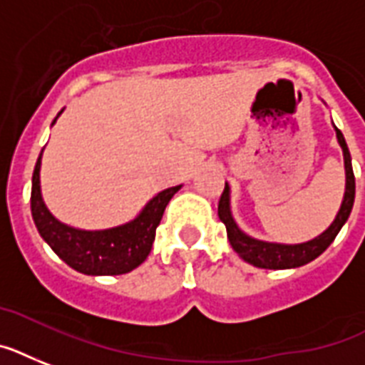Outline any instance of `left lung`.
<instances>
[{
    "label": "left lung",
    "mask_w": 365,
    "mask_h": 365,
    "mask_svg": "<svg viewBox=\"0 0 365 365\" xmlns=\"http://www.w3.org/2000/svg\"><path fill=\"white\" fill-rule=\"evenodd\" d=\"M334 129H336L337 144L341 146L343 163H345V195H343L341 206H339L336 219L331 221V225L324 232H321L313 240H307V242H302V244H277V242L257 240L250 236V234H245L234 221L232 210H230V187L229 183H225V191L221 195V200H219L217 213L219 219L227 227L229 242L232 245V250L240 255V259H244L245 262H250V264L257 266V268H298V266H304L311 262V260H315L336 240L337 232L341 230V227L346 223L349 215H351L352 204H354V174H352L351 153H349V148H346L345 136H343V133L336 125H334Z\"/></svg>",
    "instance_id": "1"
}]
</instances>
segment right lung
Listing matches in <instances>:
<instances>
[{
  "label": "right lung",
  "instance_id": "add662e5",
  "mask_svg": "<svg viewBox=\"0 0 365 365\" xmlns=\"http://www.w3.org/2000/svg\"><path fill=\"white\" fill-rule=\"evenodd\" d=\"M41 159L43 152L35 163L31 178V215L41 238L52 251L65 264L86 275H121L138 268L152 251L155 229L161 223L167 204L182 185L157 192L129 223L105 230H82L58 221L46 208L41 192Z\"/></svg>",
  "mask_w": 365,
  "mask_h": 365
}]
</instances>
